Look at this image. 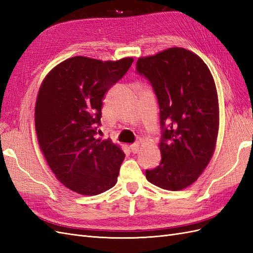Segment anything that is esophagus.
<instances>
[{"label":"esophagus","mask_w":253,"mask_h":253,"mask_svg":"<svg viewBox=\"0 0 253 253\" xmlns=\"http://www.w3.org/2000/svg\"><path fill=\"white\" fill-rule=\"evenodd\" d=\"M129 149H131V152L133 153V154H136V153L139 151V144H137V143L131 144L129 145Z\"/></svg>","instance_id":"34e87169"}]
</instances>
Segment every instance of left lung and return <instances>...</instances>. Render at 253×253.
<instances>
[{
    "label": "left lung",
    "mask_w": 253,
    "mask_h": 253,
    "mask_svg": "<svg viewBox=\"0 0 253 253\" xmlns=\"http://www.w3.org/2000/svg\"><path fill=\"white\" fill-rule=\"evenodd\" d=\"M136 72L154 90L162 128V162L145 170V177L165 190L185 189L203 173L215 149L219 113L212 75L200 57L180 47L139 58Z\"/></svg>",
    "instance_id": "8db88e82"
}]
</instances>
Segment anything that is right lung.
Returning a JSON list of instances; mask_svg holds the SVG:
<instances>
[{"label":"right lung","mask_w":253,"mask_h":253,"mask_svg":"<svg viewBox=\"0 0 253 253\" xmlns=\"http://www.w3.org/2000/svg\"><path fill=\"white\" fill-rule=\"evenodd\" d=\"M133 61L73 57L42 82L35 109L38 142L57 179L79 194L97 195L116 185L125 153L95 136L105 93Z\"/></svg>","instance_id":"1"}]
</instances>
